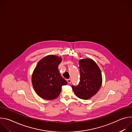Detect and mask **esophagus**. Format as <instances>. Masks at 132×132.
I'll return each mask as SVG.
<instances>
[{"label": "esophagus", "mask_w": 132, "mask_h": 132, "mask_svg": "<svg viewBox=\"0 0 132 132\" xmlns=\"http://www.w3.org/2000/svg\"><path fill=\"white\" fill-rule=\"evenodd\" d=\"M67 82H68V84H70V83H71V79H67Z\"/></svg>", "instance_id": "obj_1"}]
</instances>
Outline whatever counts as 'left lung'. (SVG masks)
<instances>
[{
    "instance_id": "8db88e82",
    "label": "left lung",
    "mask_w": 132,
    "mask_h": 132,
    "mask_svg": "<svg viewBox=\"0 0 132 132\" xmlns=\"http://www.w3.org/2000/svg\"><path fill=\"white\" fill-rule=\"evenodd\" d=\"M80 81L72 89L78 98L87 100L97 93L102 84L101 70L91 59L81 60L79 62Z\"/></svg>"
}]
</instances>
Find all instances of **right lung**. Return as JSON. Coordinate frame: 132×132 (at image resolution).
I'll use <instances>...</instances> for the list:
<instances>
[{
  "mask_svg": "<svg viewBox=\"0 0 132 132\" xmlns=\"http://www.w3.org/2000/svg\"><path fill=\"white\" fill-rule=\"evenodd\" d=\"M61 62V57L51 55L37 63L32 74V83L35 92L42 98H56L61 92L62 86L67 84L59 70V65Z\"/></svg>",
  "mask_w": 132,
  "mask_h": 132,
  "instance_id": "right-lung-1",
  "label": "right lung"
}]
</instances>
